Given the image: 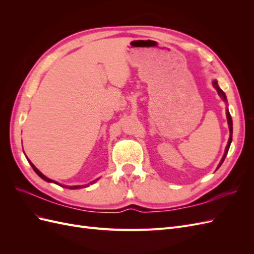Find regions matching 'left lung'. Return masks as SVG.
Listing matches in <instances>:
<instances>
[{
	"label": "left lung",
	"instance_id": "8db88e82",
	"mask_svg": "<svg viewBox=\"0 0 254 254\" xmlns=\"http://www.w3.org/2000/svg\"><path fill=\"white\" fill-rule=\"evenodd\" d=\"M212 84H213V87H214L215 89H216L217 93H218V95L221 97L222 101H224L226 104H228V101H227V96H226V94H225V92L222 91V90L219 88L217 80H213V81H212ZM226 115H227V121H228V125H229V130H230V136H229V141H228V144H227V146H226V149H225V153H224V156H222V158H221L220 162H219V164H218V166H217L216 170H218V168L220 167V165L222 164V162H224V160H225V158H226V156H227V153H228V150H229V148H230V145H231V142H232V133H233V123H232V118H231V115H230V112H229V109H228V108L226 109Z\"/></svg>",
	"mask_w": 254,
	"mask_h": 254
}]
</instances>
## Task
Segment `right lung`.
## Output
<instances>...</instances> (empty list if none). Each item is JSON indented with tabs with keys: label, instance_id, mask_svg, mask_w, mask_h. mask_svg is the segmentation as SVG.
Instances as JSON below:
<instances>
[{
	"label": "right lung",
	"instance_id": "obj_1",
	"mask_svg": "<svg viewBox=\"0 0 254 254\" xmlns=\"http://www.w3.org/2000/svg\"><path fill=\"white\" fill-rule=\"evenodd\" d=\"M27 159V158H26ZM27 161L29 162V164L32 165V167H33V170L35 171V173L40 177V178H42L44 181H47V182H52V183H55V184H58V186H60V187H63V188H66V189H70V190H78V189H82V188H88L90 184H93V183H95L99 178H97V179H95V180H93V181H91L90 183H88V184H83V186H73V187H70V186H63V184H60V183H58V182H56V181H54V180H52V179H50V178H48L47 176H44L39 170H38V168L30 162V160H28L27 159Z\"/></svg>",
	"mask_w": 254,
	"mask_h": 254
}]
</instances>
